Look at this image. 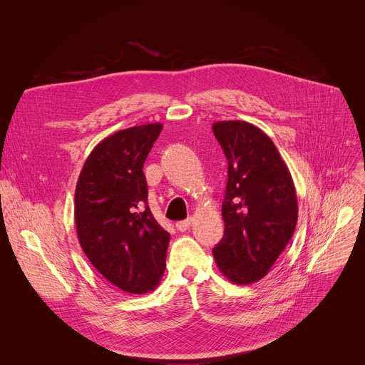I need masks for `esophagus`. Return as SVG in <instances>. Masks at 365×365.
Returning a JSON list of instances; mask_svg holds the SVG:
<instances>
[{
	"instance_id": "obj_1",
	"label": "esophagus",
	"mask_w": 365,
	"mask_h": 365,
	"mask_svg": "<svg viewBox=\"0 0 365 365\" xmlns=\"http://www.w3.org/2000/svg\"><path fill=\"white\" fill-rule=\"evenodd\" d=\"M190 224H192V218H186V220H183V221H179V222H176V228L179 230V231H182V232H185L189 227H190Z\"/></svg>"
}]
</instances>
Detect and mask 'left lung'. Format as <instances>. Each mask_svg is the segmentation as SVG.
<instances>
[{"label":"left lung","mask_w":365,"mask_h":365,"mask_svg":"<svg viewBox=\"0 0 365 365\" xmlns=\"http://www.w3.org/2000/svg\"><path fill=\"white\" fill-rule=\"evenodd\" d=\"M212 131L228 160L225 231L212 254L230 282L251 284L269 273L293 237L296 189L274 143L262 130L245 121H218Z\"/></svg>","instance_id":"8db88e82"}]
</instances>
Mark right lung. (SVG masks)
<instances>
[{
    "label": "right lung",
    "instance_id": "add662e5",
    "mask_svg": "<svg viewBox=\"0 0 365 365\" xmlns=\"http://www.w3.org/2000/svg\"><path fill=\"white\" fill-rule=\"evenodd\" d=\"M162 124L135 125L102 140L75 190V222L92 266L118 289L143 294L159 284L170 234L147 205L143 166Z\"/></svg>",
    "mask_w": 365,
    "mask_h": 365
}]
</instances>
